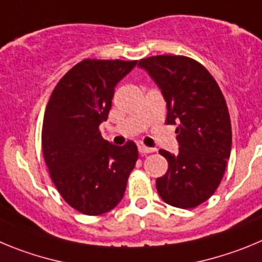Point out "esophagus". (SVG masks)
I'll return each instance as SVG.
<instances>
[{
    "instance_id": "esophagus-1",
    "label": "esophagus",
    "mask_w": 262,
    "mask_h": 262,
    "mask_svg": "<svg viewBox=\"0 0 262 262\" xmlns=\"http://www.w3.org/2000/svg\"><path fill=\"white\" fill-rule=\"evenodd\" d=\"M138 151H140L141 154H150V152L155 151V148L154 147H147V146H145V145H140V146H138Z\"/></svg>"
}]
</instances>
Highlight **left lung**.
Segmentation results:
<instances>
[{"instance_id": "obj_1", "label": "left lung", "mask_w": 262, "mask_h": 262, "mask_svg": "<svg viewBox=\"0 0 262 262\" xmlns=\"http://www.w3.org/2000/svg\"><path fill=\"white\" fill-rule=\"evenodd\" d=\"M138 67L162 91L167 124L178 125V154L159 150L168 169L157 179L158 193L171 206H199L214 194L230 159L232 134L225 96L213 75L185 56H152Z\"/></svg>"}]
</instances>
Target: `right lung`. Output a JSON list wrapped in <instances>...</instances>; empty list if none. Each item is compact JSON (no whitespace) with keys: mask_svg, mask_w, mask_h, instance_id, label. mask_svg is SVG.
<instances>
[{"mask_svg":"<svg viewBox=\"0 0 262 262\" xmlns=\"http://www.w3.org/2000/svg\"><path fill=\"white\" fill-rule=\"evenodd\" d=\"M137 61H81L63 75L44 114L41 146L52 181L75 210L100 215L124 197L138 159L133 141L115 146L99 125L108 119L116 84Z\"/></svg>","mask_w":262,"mask_h":262,"instance_id":"1","label":"right lung"}]
</instances>
